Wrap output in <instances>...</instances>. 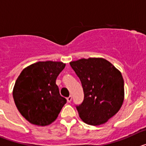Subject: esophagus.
I'll return each mask as SVG.
<instances>
[{
  "mask_svg": "<svg viewBox=\"0 0 146 146\" xmlns=\"http://www.w3.org/2000/svg\"><path fill=\"white\" fill-rule=\"evenodd\" d=\"M67 102H71V101H72V96H69V97L67 98Z\"/></svg>",
  "mask_w": 146,
  "mask_h": 146,
  "instance_id": "obj_1",
  "label": "esophagus"
}]
</instances>
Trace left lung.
Returning a JSON list of instances; mask_svg holds the SVG:
<instances>
[{
	"instance_id": "obj_1",
	"label": "left lung",
	"mask_w": 146,
	"mask_h": 146,
	"mask_svg": "<svg viewBox=\"0 0 146 146\" xmlns=\"http://www.w3.org/2000/svg\"><path fill=\"white\" fill-rule=\"evenodd\" d=\"M82 83L84 99L76 105L86 123L98 126L116 114L124 99V82L121 73L104 58H89L70 62Z\"/></svg>"
}]
</instances>
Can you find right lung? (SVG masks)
I'll use <instances>...</instances> for the list:
<instances>
[{
	"mask_svg": "<svg viewBox=\"0 0 146 146\" xmlns=\"http://www.w3.org/2000/svg\"><path fill=\"white\" fill-rule=\"evenodd\" d=\"M65 66L62 62H37L23 69L17 79L13 90L15 103L32 124H50L66 103L55 82Z\"/></svg>",
	"mask_w": 146,
	"mask_h": 146,
	"instance_id": "right-lung-1",
	"label": "right lung"
}]
</instances>
